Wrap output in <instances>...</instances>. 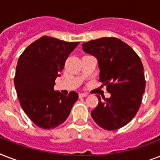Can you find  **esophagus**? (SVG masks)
<instances>
[{"label":"esophagus","instance_id":"obj_1","mask_svg":"<svg viewBox=\"0 0 160 160\" xmlns=\"http://www.w3.org/2000/svg\"><path fill=\"white\" fill-rule=\"evenodd\" d=\"M87 95H88V94H86V93H80V94H79V97L80 98L86 97Z\"/></svg>","mask_w":160,"mask_h":160}]
</instances>
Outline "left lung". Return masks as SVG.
I'll list each match as a JSON object with an SVG mask.
<instances>
[{"instance_id": "1", "label": "left lung", "mask_w": 160, "mask_h": 160, "mask_svg": "<svg viewBox=\"0 0 160 160\" xmlns=\"http://www.w3.org/2000/svg\"><path fill=\"white\" fill-rule=\"evenodd\" d=\"M86 53L99 61L100 81L110 98L100 100L91 111L100 127L114 130L126 125L139 110L145 90L144 66L139 55L125 42L114 37H102L82 44Z\"/></svg>"}]
</instances>
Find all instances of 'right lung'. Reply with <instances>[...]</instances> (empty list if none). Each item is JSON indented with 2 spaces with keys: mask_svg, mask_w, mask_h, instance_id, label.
Segmentation results:
<instances>
[{
  "mask_svg": "<svg viewBox=\"0 0 160 160\" xmlns=\"http://www.w3.org/2000/svg\"><path fill=\"white\" fill-rule=\"evenodd\" d=\"M79 42H66L42 36L31 43L19 57L14 83L24 112L34 124L54 129L66 120L78 94L64 95L54 90L67 57Z\"/></svg>",
  "mask_w": 160,
  "mask_h": 160,
  "instance_id": "obj_1",
  "label": "right lung"
}]
</instances>
